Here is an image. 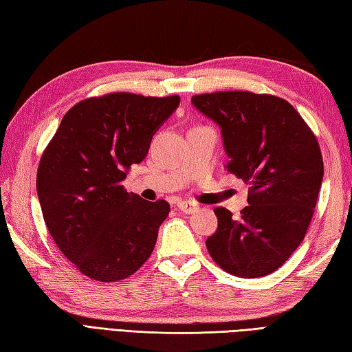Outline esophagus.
Masks as SVG:
<instances>
[{
    "label": "esophagus",
    "instance_id": "esophagus-1",
    "mask_svg": "<svg viewBox=\"0 0 352 352\" xmlns=\"http://www.w3.org/2000/svg\"><path fill=\"white\" fill-rule=\"evenodd\" d=\"M177 207H178V210L183 213H188V214L197 212V208H198V206L195 203H192V201H182V203L177 204Z\"/></svg>",
    "mask_w": 352,
    "mask_h": 352
}]
</instances>
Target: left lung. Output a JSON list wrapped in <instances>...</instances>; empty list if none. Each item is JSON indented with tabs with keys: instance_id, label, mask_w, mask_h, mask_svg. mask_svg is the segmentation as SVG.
I'll list each match as a JSON object with an SVG mask.
<instances>
[{
	"instance_id": "1",
	"label": "left lung",
	"mask_w": 352,
	"mask_h": 352,
	"mask_svg": "<svg viewBox=\"0 0 352 352\" xmlns=\"http://www.w3.org/2000/svg\"><path fill=\"white\" fill-rule=\"evenodd\" d=\"M219 124L227 170L250 186L234 218L216 207L218 230L206 246L223 271L258 278L286 263L315 213L324 162L318 139L290 102L269 94L227 91L192 96Z\"/></svg>"
}]
</instances>
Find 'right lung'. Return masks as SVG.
Listing matches in <instances>:
<instances>
[{"mask_svg": "<svg viewBox=\"0 0 352 352\" xmlns=\"http://www.w3.org/2000/svg\"><path fill=\"white\" fill-rule=\"evenodd\" d=\"M180 96H92L66 111L45 148L36 188L50 234L89 278H129L154 251L170 206L148 203L122 182L140 163Z\"/></svg>", "mask_w": 352, "mask_h": 352, "instance_id": "1", "label": "right lung"}]
</instances>
